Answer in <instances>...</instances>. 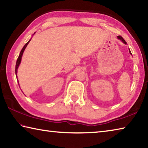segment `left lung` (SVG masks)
<instances>
[{
	"instance_id": "8db88e82",
	"label": "left lung",
	"mask_w": 148,
	"mask_h": 148,
	"mask_svg": "<svg viewBox=\"0 0 148 148\" xmlns=\"http://www.w3.org/2000/svg\"><path fill=\"white\" fill-rule=\"evenodd\" d=\"M117 38L119 40H121L122 42H123L124 44H126L127 43H126V42L125 41V40L123 38H122L121 36H120V35H119V36H117ZM129 52H130V53L132 55V52H131V51H130V48H129Z\"/></svg>"
}]
</instances>
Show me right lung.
<instances>
[{"label":"right lung","instance_id":"right-lung-1","mask_svg":"<svg viewBox=\"0 0 148 148\" xmlns=\"http://www.w3.org/2000/svg\"><path fill=\"white\" fill-rule=\"evenodd\" d=\"M34 34H35V33H34ZM34 34H33V35H34ZM31 40H32V38H30V39L29 40V41L27 42L26 44H25L23 48H22V50L21 51L20 54H19V56H18V58H17V60H16V66H15V74H16V79H17V80H18V79H17V69H18V68L19 65H20V64H21V62L22 57V55H23V53H24V50H25V49H26V48L27 46V44H29V42ZM18 83L19 84L18 80Z\"/></svg>","mask_w":148,"mask_h":148}]
</instances>
